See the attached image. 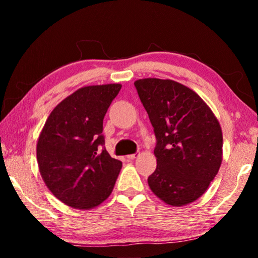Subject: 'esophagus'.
Wrapping results in <instances>:
<instances>
[{
	"label": "esophagus",
	"mask_w": 258,
	"mask_h": 258,
	"mask_svg": "<svg viewBox=\"0 0 258 258\" xmlns=\"http://www.w3.org/2000/svg\"><path fill=\"white\" fill-rule=\"evenodd\" d=\"M126 157H127L128 160H134L135 158H138L139 154H132V155H128V156H126Z\"/></svg>",
	"instance_id": "obj_1"
}]
</instances>
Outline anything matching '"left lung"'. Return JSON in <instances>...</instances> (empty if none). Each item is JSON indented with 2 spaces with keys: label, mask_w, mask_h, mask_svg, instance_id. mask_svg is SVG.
Masks as SVG:
<instances>
[{
  "label": "left lung",
  "mask_w": 258,
  "mask_h": 258,
  "mask_svg": "<svg viewBox=\"0 0 258 258\" xmlns=\"http://www.w3.org/2000/svg\"><path fill=\"white\" fill-rule=\"evenodd\" d=\"M156 137L157 167L148 177L166 204L183 206L205 194L222 163L220 123L204 100L171 80L134 82Z\"/></svg>",
  "instance_id": "1"
}]
</instances>
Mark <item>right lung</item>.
<instances>
[{
    "mask_svg": "<svg viewBox=\"0 0 258 258\" xmlns=\"http://www.w3.org/2000/svg\"><path fill=\"white\" fill-rule=\"evenodd\" d=\"M120 89V84L82 87L45 121L36 148L38 167L49 190L68 206L93 208L115 186L121 161L108 154L102 131L104 115Z\"/></svg>",
    "mask_w": 258,
    "mask_h": 258,
    "instance_id": "1",
    "label": "right lung"
}]
</instances>
